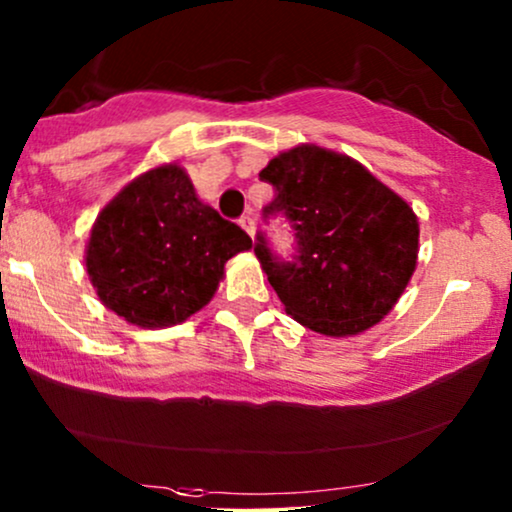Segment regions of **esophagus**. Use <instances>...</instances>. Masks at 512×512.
I'll return each instance as SVG.
<instances>
[{"mask_svg": "<svg viewBox=\"0 0 512 512\" xmlns=\"http://www.w3.org/2000/svg\"><path fill=\"white\" fill-rule=\"evenodd\" d=\"M239 225H242V230L246 232V235H249L251 239H254V235H256V223H254V218L244 216L242 220H239Z\"/></svg>", "mask_w": 512, "mask_h": 512, "instance_id": "esophagus-1", "label": "esophagus"}]
</instances>
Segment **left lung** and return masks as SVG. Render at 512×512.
Instances as JSON below:
<instances>
[{"mask_svg":"<svg viewBox=\"0 0 512 512\" xmlns=\"http://www.w3.org/2000/svg\"><path fill=\"white\" fill-rule=\"evenodd\" d=\"M275 187L266 213L292 220L299 256L285 263L258 235L268 282L296 323L353 337L387 315L418 266L420 223L408 201L339 151L299 144L261 170Z\"/></svg>","mask_w":512,"mask_h":512,"instance_id":"left-lung-1","label":"left lung"}]
</instances>
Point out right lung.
<instances>
[{
  "label": "right lung",
  "instance_id": "add662e5",
  "mask_svg": "<svg viewBox=\"0 0 512 512\" xmlns=\"http://www.w3.org/2000/svg\"><path fill=\"white\" fill-rule=\"evenodd\" d=\"M249 249L251 237L197 197L187 170L163 163L99 211L85 270L109 311L156 330L199 313L218 292L225 263Z\"/></svg>",
  "mask_w": 512,
  "mask_h": 512
}]
</instances>
